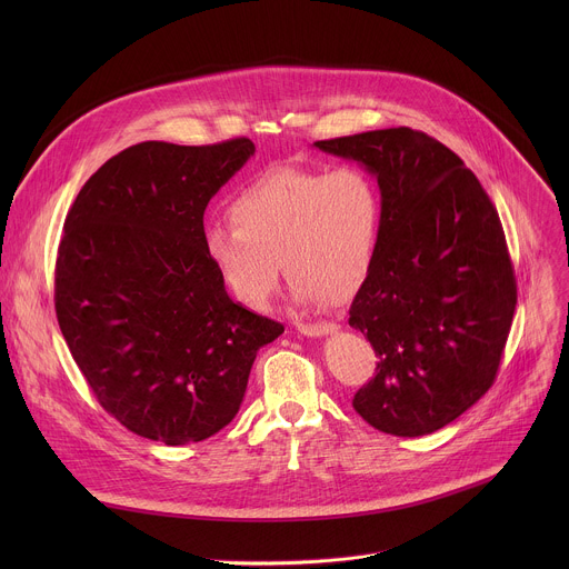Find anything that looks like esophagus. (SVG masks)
<instances>
[{
    "label": "esophagus",
    "mask_w": 569,
    "mask_h": 569,
    "mask_svg": "<svg viewBox=\"0 0 569 569\" xmlns=\"http://www.w3.org/2000/svg\"><path fill=\"white\" fill-rule=\"evenodd\" d=\"M297 331L308 338H321L338 331V323L333 321H319V323H297Z\"/></svg>",
    "instance_id": "34e87169"
}]
</instances>
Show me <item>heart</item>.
<instances>
[{
    "label": "heart",
    "mask_w": 569,
    "mask_h": 569,
    "mask_svg": "<svg viewBox=\"0 0 569 569\" xmlns=\"http://www.w3.org/2000/svg\"><path fill=\"white\" fill-rule=\"evenodd\" d=\"M204 227V254L248 308L268 306L283 270L301 303L349 299L367 279L380 231V193L360 167H272Z\"/></svg>",
    "instance_id": "1"
}]
</instances>
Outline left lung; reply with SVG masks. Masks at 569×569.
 Returning <instances> with one entry per match:
<instances>
[{
	"label": "left lung",
	"instance_id": "8db88e82",
	"mask_svg": "<svg viewBox=\"0 0 569 569\" xmlns=\"http://www.w3.org/2000/svg\"><path fill=\"white\" fill-rule=\"evenodd\" d=\"M378 180L380 231L349 323L376 376L353 396L376 430L423 437L489 391L516 312V277L493 202L463 161L412 128L315 141Z\"/></svg>",
	"mask_w": 569,
	"mask_h": 569
}]
</instances>
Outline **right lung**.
Segmentation results:
<instances>
[{"mask_svg": "<svg viewBox=\"0 0 569 569\" xmlns=\"http://www.w3.org/2000/svg\"><path fill=\"white\" fill-rule=\"evenodd\" d=\"M141 141L76 196L58 248L56 315L103 408L130 432L184 446L238 412L261 347L283 327L231 297L204 254V209L254 154Z\"/></svg>", "mask_w": 569, "mask_h": 569, "instance_id": "obj_1", "label": "right lung"}]
</instances>
